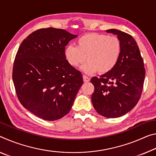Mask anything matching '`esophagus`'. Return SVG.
I'll return each instance as SVG.
<instances>
[{
    "label": "esophagus",
    "mask_w": 156,
    "mask_h": 156,
    "mask_svg": "<svg viewBox=\"0 0 156 156\" xmlns=\"http://www.w3.org/2000/svg\"><path fill=\"white\" fill-rule=\"evenodd\" d=\"M83 81L85 83H87V82H89V81L90 80V78L88 77V76H85V75H83Z\"/></svg>",
    "instance_id": "34e87169"
}]
</instances>
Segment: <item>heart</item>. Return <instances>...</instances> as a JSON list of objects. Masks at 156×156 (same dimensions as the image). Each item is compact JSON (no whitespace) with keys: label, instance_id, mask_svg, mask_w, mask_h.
<instances>
[{"label":"heart","instance_id":"1","mask_svg":"<svg viewBox=\"0 0 156 156\" xmlns=\"http://www.w3.org/2000/svg\"><path fill=\"white\" fill-rule=\"evenodd\" d=\"M69 65L77 67L87 61L82 66L86 73L98 71L99 73L109 72L118 62L122 53V44L118 37L98 33H88L81 36L77 46L69 45L65 51Z\"/></svg>","mask_w":156,"mask_h":156}]
</instances>
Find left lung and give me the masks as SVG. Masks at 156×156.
I'll return each mask as SVG.
<instances>
[{
	"instance_id": "8db88e82",
	"label": "left lung",
	"mask_w": 156,
	"mask_h": 156,
	"mask_svg": "<svg viewBox=\"0 0 156 156\" xmlns=\"http://www.w3.org/2000/svg\"><path fill=\"white\" fill-rule=\"evenodd\" d=\"M107 33L117 34L122 44V53L112 70L94 76L91 102L99 115L108 118L124 115L137 104L142 95L145 78L144 62L140 49L130 34L117 29Z\"/></svg>"
}]
</instances>
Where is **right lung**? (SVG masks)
Here are the masks:
<instances>
[{
  "label": "right lung",
  "instance_id": "right-lung-1",
  "mask_svg": "<svg viewBox=\"0 0 156 156\" xmlns=\"http://www.w3.org/2000/svg\"><path fill=\"white\" fill-rule=\"evenodd\" d=\"M76 37L62 29H39L22 41L16 53L12 79L17 97L44 120L67 115L83 83L80 71L69 65L65 53Z\"/></svg>",
  "mask_w": 156,
  "mask_h": 156
}]
</instances>
